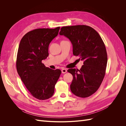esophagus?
<instances>
[{
    "label": "esophagus",
    "mask_w": 126,
    "mask_h": 126,
    "mask_svg": "<svg viewBox=\"0 0 126 126\" xmlns=\"http://www.w3.org/2000/svg\"><path fill=\"white\" fill-rule=\"evenodd\" d=\"M67 69H64V68H63V69H62V73H63V74L66 73V72H67Z\"/></svg>",
    "instance_id": "obj_1"
}]
</instances>
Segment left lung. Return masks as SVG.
<instances>
[{
	"label": "left lung",
	"instance_id": "obj_1",
	"mask_svg": "<svg viewBox=\"0 0 126 126\" xmlns=\"http://www.w3.org/2000/svg\"><path fill=\"white\" fill-rule=\"evenodd\" d=\"M59 34L70 40L74 55L84 61L80 70H67L73 76L71 92L79 97H89L99 88L106 74L108 58L104 41L96 30L86 25L63 27Z\"/></svg>",
	"mask_w": 126,
	"mask_h": 126
}]
</instances>
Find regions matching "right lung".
Masks as SVG:
<instances>
[{
	"mask_svg": "<svg viewBox=\"0 0 126 126\" xmlns=\"http://www.w3.org/2000/svg\"><path fill=\"white\" fill-rule=\"evenodd\" d=\"M55 29L38 28L24 36L19 46L16 68L18 75L32 96L39 100L52 96L62 71L46 67L42 60L49 55L48 47L58 34Z\"/></svg>",
	"mask_w": 126,
	"mask_h": 126,
	"instance_id": "add662e5",
	"label": "right lung"
}]
</instances>
